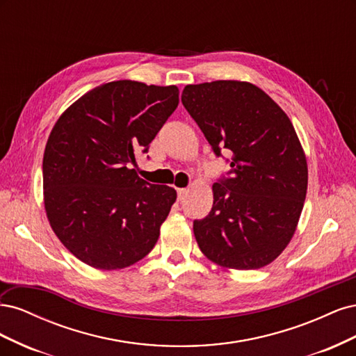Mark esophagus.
Listing matches in <instances>:
<instances>
[{
	"mask_svg": "<svg viewBox=\"0 0 356 356\" xmlns=\"http://www.w3.org/2000/svg\"><path fill=\"white\" fill-rule=\"evenodd\" d=\"M177 193H178V200L181 202V200H184V199H186L188 190H187V188H178V190H177Z\"/></svg>",
	"mask_w": 356,
	"mask_h": 356,
	"instance_id": "1",
	"label": "esophagus"
}]
</instances>
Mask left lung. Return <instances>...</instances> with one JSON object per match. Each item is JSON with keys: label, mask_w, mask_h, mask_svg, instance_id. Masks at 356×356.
Masks as SVG:
<instances>
[{"label": "left lung", "mask_w": 356, "mask_h": 356, "mask_svg": "<svg viewBox=\"0 0 356 356\" xmlns=\"http://www.w3.org/2000/svg\"><path fill=\"white\" fill-rule=\"evenodd\" d=\"M181 102L215 156L232 154L229 177L212 186L213 204L193 232L200 251L222 267L272 263L296 232L307 191V163L288 115L246 81L188 84Z\"/></svg>", "instance_id": "8db88e82"}]
</instances>
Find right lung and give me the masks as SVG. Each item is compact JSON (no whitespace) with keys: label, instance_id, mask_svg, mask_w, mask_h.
<instances>
[{"label":"right lung","instance_id":"right-lung-1","mask_svg":"<svg viewBox=\"0 0 356 356\" xmlns=\"http://www.w3.org/2000/svg\"><path fill=\"white\" fill-rule=\"evenodd\" d=\"M178 102L177 86L111 81L83 95L51 129L44 207L53 232L80 261L115 270L154 248L177 191L149 184L132 166Z\"/></svg>","mask_w":356,"mask_h":356}]
</instances>
